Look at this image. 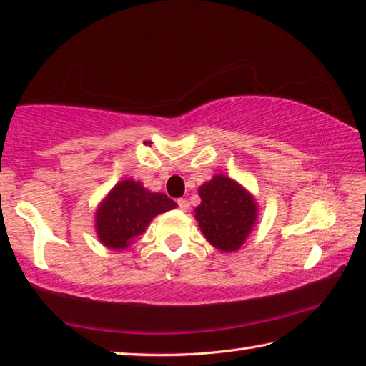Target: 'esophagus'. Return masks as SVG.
Here are the masks:
<instances>
[{
  "instance_id": "obj_1",
  "label": "esophagus",
  "mask_w": 366,
  "mask_h": 366,
  "mask_svg": "<svg viewBox=\"0 0 366 366\" xmlns=\"http://www.w3.org/2000/svg\"><path fill=\"white\" fill-rule=\"evenodd\" d=\"M178 207L182 211H187L188 209V201L187 199H183V198H179L178 199Z\"/></svg>"
}]
</instances>
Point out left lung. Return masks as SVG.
Masks as SVG:
<instances>
[{"instance_id": "1", "label": "left lung", "mask_w": 366, "mask_h": 366, "mask_svg": "<svg viewBox=\"0 0 366 366\" xmlns=\"http://www.w3.org/2000/svg\"><path fill=\"white\" fill-rule=\"evenodd\" d=\"M198 193L201 204L194 207V219L206 240L226 254L237 252L257 224L255 196L222 173L202 183Z\"/></svg>"}]
</instances>
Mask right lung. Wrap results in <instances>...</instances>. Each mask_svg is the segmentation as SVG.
<instances>
[{"mask_svg":"<svg viewBox=\"0 0 366 366\" xmlns=\"http://www.w3.org/2000/svg\"><path fill=\"white\" fill-rule=\"evenodd\" d=\"M165 193L149 191L140 182L126 178L116 183L94 212V229L101 244L111 250H126L142 235L155 216L175 209Z\"/></svg>","mask_w":366,"mask_h":366,"instance_id":"obj_1","label":"right lung"}]
</instances>
